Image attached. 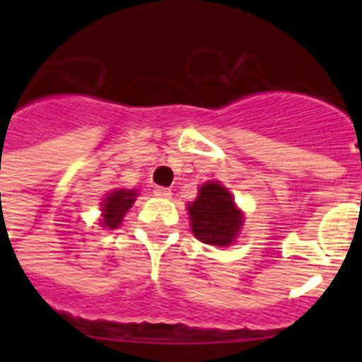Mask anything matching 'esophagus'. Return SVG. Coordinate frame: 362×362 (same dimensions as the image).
<instances>
[{"instance_id": "obj_1", "label": "esophagus", "mask_w": 362, "mask_h": 362, "mask_svg": "<svg viewBox=\"0 0 362 362\" xmlns=\"http://www.w3.org/2000/svg\"><path fill=\"white\" fill-rule=\"evenodd\" d=\"M153 193H156L158 197H163V199H169L170 195H173V192H170L169 187H156V189H153Z\"/></svg>"}]
</instances>
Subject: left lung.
Instances as JSON below:
<instances>
[{
	"label": "left lung",
	"mask_w": 362,
	"mask_h": 362,
	"mask_svg": "<svg viewBox=\"0 0 362 362\" xmlns=\"http://www.w3.org/2000/svg\"><path fill=\"white\" fill-rule=\"evenodd\" d=\"M195 238L210 246H231L242 229L244 214L220 182H206L199 187L197 199L187 204Z\"/></svg>",
	"instance_id": "1"
}]
</instances>
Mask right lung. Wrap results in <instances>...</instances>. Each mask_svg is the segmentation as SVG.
Returning a JSON list of instances; mask_svg holds the SVG:
<instances>
[{"instance_id":"obj_1","label":"right lung","mask_w":362,"mask_h":362,"mask_svg":"<svg viewBox=\"0 0 362 362\" xmlns=\"http://www.w3.org/2000/svg\"><path fill=\"white\" fill-rule=\"evenodd\" d=\"M136 195H139L136 189H115V192H110L101 203L103 218L99 221V226L116 229L124 220L125 212L133 206Z\"/></svg>"}]
</instances>
